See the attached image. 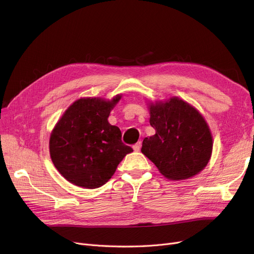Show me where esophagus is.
I'll return each instance as SVG.
<instances>
[{
    "instance_id": "1",
    "label": "esophagus",
    "mask_w": 254,
    "mask_h": 254,
    "mask_svg": "<svg viewBox=\"0 0 254 254\" xmlns=\"http://www.w3.org/2000/svg\"><path fill=\"white\" fill-rule=\"evenodd\" d=\"M141 146H142V143H141V142H138V143H136L134 146H132V149H134L136 152H138V151H140V149H141Z\"/></svg>"
}]
</instances>
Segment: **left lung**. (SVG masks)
Returning a JSON list of instances; mask_svg holds the SVG:
<instances>
[{
    "instance_id": "8db88e82",
    "label": "left lung",
    "mask_w": 254,
    "mask_h": 254,
    "mask_svg": "<svg viewBox=\"0 0 254 254\" xmlns=\"http://www.w3.org/2000/svg\"><path fill=\"white\" fill-rule=\"evenodd\" d=\"M155 134L145 138L142 153L170 180L195 176L208 165L213 138L203 115L178 97L148 103Z\"/></svg>"
}]
</instances>
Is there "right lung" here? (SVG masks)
<instances>
[{"mask_svg":"<svg viewBox=\"0 0 254 254\" xmlns=\"http://www.w3.org/2000/svg\"><path fill=\"white\" fill-rule=\"evenodd\" d=\"M122 99L81 98L53 127L49 139L51 161L60 174L79 188H101L113 176L124 157L132 152L122 142V131L108 117Z\"/></svg>","mask_w":254,"mask_h":254,"instance_id":"add662e5","label":"right lung"}]
</instances>
